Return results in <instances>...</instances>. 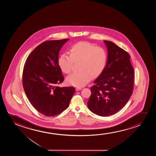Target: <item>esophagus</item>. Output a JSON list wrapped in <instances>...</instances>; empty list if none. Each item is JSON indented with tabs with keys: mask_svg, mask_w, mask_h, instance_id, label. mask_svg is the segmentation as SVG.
I'll return each mask as SVG.
<instances>
[{
	"mask_svg": "<svg viewBox=\"0 0 156 156\" xmlns=\"http://www.w3.org/2000/svg\"><path fill=\"white\" fill-rule=\"evenodd\" d=\"M82 90V88L80 87H77L76 88V91H79L80 90Z\"/></svg>",
	"mask_w": 156,
	"mask_h": 156,
	"instance_id": "obj_1",
	"label": "esophagus"
}]
</instances>
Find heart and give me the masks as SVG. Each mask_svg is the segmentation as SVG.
Instances as JSON below:
<instances>
[{"label":"heart","mask_w":156,"mask_h":156,"mask_svg":"<svg viewBox=\"0 0 156 156\" xmlns=\"http://www.w3.org/2000/svg\"><path fill=\"white\" fill-rule=\"evenodd\" d=\"M70 55L62 54L58 60L61 70L69 73L73 70V62L78 64L79 72L71 73L66 78V83L76 87H82L102 73L107 61V51L93 44L81 41L73 45Z\"/></svg>","instance_id":"b5f03b06"}]
</instances>
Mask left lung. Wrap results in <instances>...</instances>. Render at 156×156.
<instances>
[{"label": "left lung", "mask_w": 156, "mask_h": 156, "mask_svg": "<svg viewBox=\"0 0 156 156\" xmlns=\"http://www.w3.org/2000/svg\"><path fill=\"white\" fill-rule=\"evenodd\" d=\"M108 58L104 70L90 87L88 109L102 117L112 115L126 105L134 87V69L127 51L110 41H104Z\"/></svg>", "instance_id": "1"}]
</instances>
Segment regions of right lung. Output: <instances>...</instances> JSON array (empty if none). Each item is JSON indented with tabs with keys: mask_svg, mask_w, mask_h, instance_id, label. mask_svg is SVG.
Listing matches in <instances>:
<instances>
[{
	"mask_svg": "<svg viewBox=\"0 0 156 156\" xmlns=\"http://www.w3.org/2000/svg\"><path fill=\"white\" fill-rule=\"evenodd\" d=\"M69 39L48 41L36 47L24 66L22 83L28 100L43 115H58L68 108L75 93L73 87H60L64 80L58 64L62 46Z\"/></svg>",
	"mask_w": 156,
	"mask_h": 156,
	"instance_id": "1",
	"label": "right lung"
}]
</instances>
